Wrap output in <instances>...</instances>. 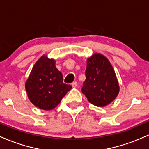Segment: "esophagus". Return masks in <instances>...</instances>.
I'll return each mask as SVG.
<instances>
[{"label": "esophagus", "mask_w": 149, "mask_h": 149, "mask_svg": "<svg viewBox=\"0 0 149 149\" xmlns=\"http://www.w3.org/2000/svg\"><path fill=\"white\" fill-rule=\"evenodd\" d=\"M77 86V81H74V82L72 83V86L73 88H75Z\"/></svg>", "instance_id": "obj_1"}]
</instances>
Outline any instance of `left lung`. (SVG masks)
<instances>
[{"instance_id":"1","label":"left lung","mask_w":149,"mask_h":149,"mask_svg":"<svg viewBox=\"0 0 149 149\" xmlns=\"http://www.w3.org/2000/svg\"><path fill=\"white\" fill-rule=\"evenodd\" d=\"M85 76L81 91L93 105L106 106L118 96L119 84L115 71L103 55L96 53L88 58Z\"/></svg>"}]
</instances>
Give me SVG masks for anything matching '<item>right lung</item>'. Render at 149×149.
Wrapping results in <instances>:
<instances>
[{"label":"right lung","mask_w":149,"mask_h":149,"mask_svg":"<svg viewBox=\"0 0 149 149\" xmlns=\"http://www.w3.org/2000/svg\"><path fill=\"white\" fill-rule=\"evenodd\" d=\"M56 61L42 56L34 65L25 84L30 101L40 109L51 110L60 103L72 86L63 83Z\"/></svg>","instance_id":"1"}]
</instances>
